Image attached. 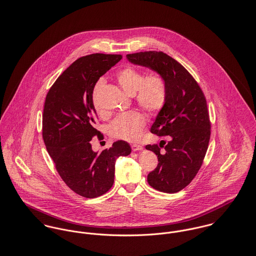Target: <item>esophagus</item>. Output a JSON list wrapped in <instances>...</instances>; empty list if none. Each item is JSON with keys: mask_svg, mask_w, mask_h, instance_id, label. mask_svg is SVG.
<instances>
[{"mask_svg": "<svg viewBox=\"0 0 256 256\" xmlns=\"http://www.w3.org/2000/svg\"><path fill=\"white\" fill-rule=\"evenodd\" d=\"M132 152H140V150H144V146H138V144H132Z\"/></svg>", "mask_w": 256, "mask_h": 256, "instance_id": "obj_1", "label": "esophagus"}]
</instances>
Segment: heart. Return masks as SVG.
<instances>
[{"label":"heart","mask_w":256,"mask_h":256,"mask_svg":"<svg viewBox=\"0 0 256 256\" xmlns=\"http://www.w3.org/2000/svg\"><path fill=\"white\" fill-rule=\"evenodd\" d=\"M116 79L126 94H136V101L148 112L155 114L163 108L167 99V87L160 74L154 72L144 77L140 70L130 66L120 70ZM102 84V79L96 83L95 93ZM144 124L146 118L140 112H128L112 120L108 132L112 138L132 142L140 138Z\"/></svg>","instance_id":"obj_1"}]
</instances>
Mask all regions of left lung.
<instances>
[{"label":"left lung","instance_id":"8db88e82","mask_svg":"<svg viewBox=\"0 0 256 256\" xmlns=\"http://www.w3.org/2000/svg\"><path fill=\"white\" fill-rule=\"evenodd\" d=\"M126 58L160 74L166 83V102L150 132L158 136H168L169 142L146 146L158 158L148 182L160 192H179L197 175L208 150L210 122L204 93L193 76L164 52H138Z\"/></svg>","mask_w":256,"mask_h":256}]
</instances>
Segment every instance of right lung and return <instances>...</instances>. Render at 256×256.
<instances>
[{
    "label": "right lung",
    "mask_w": 256,
    "mask_h": 256,
    "mask_svg": "<svg viewBox=\"0 0 256 256\" xmlns=\"http://www.w3.org/2000/svg\"><path fill=\"white\" fill-rule=\"evenodd\" d=\"M122 59L120 54L96 53L78 58L54 82L44 102L42 138L55 168L65 184L85 198H97L114 184V163L132 152L118 140L101 154L91 140L101 132L93 104L96 83Z\"/></svg>",
    "instance_id": "right-lung-1"
}]
</instances>
